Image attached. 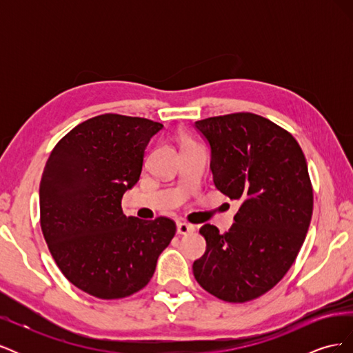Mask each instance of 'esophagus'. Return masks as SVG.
<instances>
[{"label":"esophagus","instance_id":"esophagus-1","mask_svg":"<svg viewBox=\"0 0 353 353\" xmlns=\"http://www.w3.org/2000/svg\"><path fill=\"white\" fill-rule=\"evenodd\" d=\"M194 231V225H191L188 222H178L176 223V232L181 234V236H184V234H190Z\"/></svg>","mask_w":353,"mask_h":353}]
</instances>
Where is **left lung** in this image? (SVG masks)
I'll list each match as a JSON object with an SVG mask.
<instances>
[{
    "label": "left lung",
    "mask_w": 353,
    "mask_h": 353,
    "mask_svg": "<svg viewBox=\"0 0 353 353\" xmlns=\"http://www.w3.org/2000/svg\"><path fill=\"white\" fill-rule=\"evenodd\" d=\"M196 128L210 145L215 187L240 209L227 232L200 228L206 252L193 263L194 279L221 301L249 302L280 283L305 241L314 209L306 159L290 132L254 113Z\"/></svg>",
    "instance_id": "1"
}]
</instances>
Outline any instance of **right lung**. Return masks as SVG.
Here are the masks:
<instances>
[{
	"label": "right lung",
	"mask_w": 353,
	"mask_h": 353,
	"mask_svg": "<svg viewBox=\"0 0 353 353\" xmlns=\"http://www.w3.org/2000/svg\"><path fill=\"white\" fill-rule=\"evenodd\" d=\"M162 128L145 117L100 114L74 126L47 160L39 184L42 234L63 275L94 297L140 292L175 236L172 219L126 218L121 206Z\"/></svg>",
	"instance_id": "obj_1"
}]
</instances>
